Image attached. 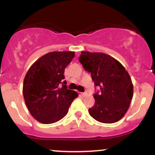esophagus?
<instances>
[{
	"instance_id": "esophagus-1",
	"label": "esophagus",
	"mask_w": 155,
	"mask_h": 155,
	"mask_svg": "<svg viewBox=\"0 0 155 155\" xmlns=\"http://www.w3.org/2000/svg\"><path fill=\"white\" fill-rule=\"evenodd\" d=\"M81 95H82V96H87V92H82V93H81Z\"/></svg>"
}]
</instances>
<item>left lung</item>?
Instances as JSON below:
<instances>
[{
  "label": "left lung",
  "instance_id": "8db88e82",
  "mask_svg": "<svg viewBox=\"0 0 155 155\" xmlns=\"http://www.w3.org/2000/svg\"><path fill=\"white\" fill-rule=\"evenodd\" d=\"M79 62L91 74L101 92L94 94L95 104L89 108L92 118L102 123H114L128 110L133 95L129 74L118 60L101 52L81 51Z\"/></svg>",
  "mask_w": 155,
  "mask_h": 155
}]
</instances>
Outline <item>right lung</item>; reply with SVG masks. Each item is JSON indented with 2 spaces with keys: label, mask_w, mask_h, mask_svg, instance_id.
<instances>
[{
  "label": "right lung",
  "mask_w": 155,
  "mask_h": 155,
  "mask_svg": "<svg viewBox=\"0 0 155 155\" xmlns=\"http://www.w3.org/2000/svg\"><path fill=\"white\" fill-rule=\"evenodd\" d=\"M71 51H52L31 65L23 82V96L28 111L41 123L51 124L63 119L78 97L68 90L64 72L74 58Z\"/></svg>",
  "instance_id": "right-lung-1"
}]
</instances>
